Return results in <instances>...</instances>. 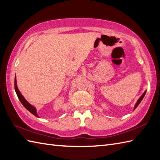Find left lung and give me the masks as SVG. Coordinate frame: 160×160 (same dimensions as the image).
I'll use <instances>...</instances> for the list:
<instances>
[{
  "mask_svg": "<svg viewBox=\"0 0 160 160\" xmlns=\"http://www.w3.org/2000/svg\"><path fill=\"white\" fill-rule=\"evenodd\" d=\"M146 92H147V91H144V93L142 95V96H141V97H140V98H139V99H138V100L137 101V102H136V104H135V107H134V110L135 109V108H136L138 107V105H139V104H140V103L141 102V101L142 100V99H143V98H144V96H145V94H146Z\"/></svg>",
  "mask_w": 160,
  "mask_h": 160,
  "instance_id": "left-lung-1",
  "label": "left lung"
}]
</instances>
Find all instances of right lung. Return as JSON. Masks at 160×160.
<instances>
[{"instance_id": "obj_1", "label": "right lung", "mask_w": 160, "mask_h": 160, "mask_svg": "<svg viewBox=\"0 0 160 160\" xmlns=\"http://www.w3.org/2000/svg\"><path fill=\"white\" fill-rule=\"evenodd\" d=\"M14 87H15V91H16V93L17 94V96H18L19 100L20 101V102L22 103V104L23 105L24 107H25V108H27L30 113H32L33 115H34L36 117H38V114H37V111H36V108L32 106V105L31 104H29L28 101H27L25 98L23 97L22 95L20 93V91L18 90V87H17V82H16V78L15 77V80H14Z\"/></svg>"}]
</instances>
